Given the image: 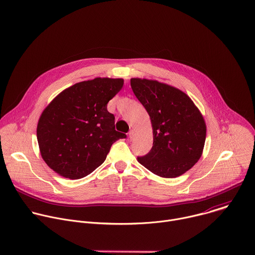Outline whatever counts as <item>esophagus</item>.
Returning a JSON list of instances; mask_svg holds the SVG:
<instances>
[{
    "mask_svg": "<svg viewBox=\"0 0 255 255\" xmlns=\"http://www.w3.org/2000/svg\"><path fill=\"white\" fill-rule=\"evenodd\" d=\"M128 136H129V138H130V139H132V138H133V136H134V130H130V131H129V133H128Z\"/></svg>",
    "mask_w": 255,
    "mask_h": 255,
    "instance_id": "obj_1",
    "label": "esophagus"
}]
</instances>
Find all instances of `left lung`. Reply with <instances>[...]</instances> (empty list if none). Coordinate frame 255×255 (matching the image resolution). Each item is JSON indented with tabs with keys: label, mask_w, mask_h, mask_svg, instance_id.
Returning a JSON list of instances; mask_svg holds the SVG:
<instances>
[{
	"label": "left lung",
	"mask_w": 255,
	"mask_h": 255,
	"mask_svg": "<svg viewBox=\"0 0 255 255\" xmlns=\"http://www.w3.org/2000/svg\"><path fill=\"white\" fill-rule=\"evenodd\" d=\"M132 91L147 111L153 146L138 161L161 177L172 178L191 169L200 159L206 123L191 98L180 90L146 79H131Z\"/></svg>",
	"instance_id": "8db88e82"
}]
</instances>
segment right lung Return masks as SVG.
Returning <instances> with one entry per match:
<instances>
[{
  "label": "right lung",
  "mask_w": 255,
  "mask_h": 255,
  "mask_svg": "<svg viewBox=\"0 0 255 255\" xmlns=\"http://www.w3.org/2000/svg\"><path fill=\"white\" fill-rule=\"evenodd\" d=\"M123 79L96 78L71 86L44 109L37 140L41 156L59 175L87 176L106 159L112 144L126 134L115 130L107 104L122 89Z\"/></svg>",
  "instance_id": "add662e5"
}]
</instances>
